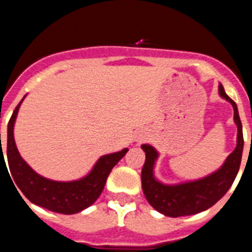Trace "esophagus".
I'll return each mask as SVG.
<instances>
[{"instance_id": "1", "label": "esophagus", "mask_w": 252, "mask_h": 252, "mask_svg": "<svg viewBox=\"0 0 252 252\" xmlns=\"http://www.w3.org/2000/svg\"><path fill=\"white\" fill-rule=\"evenodd\" d=\"M143 139V137L142 138H138V142H140V140H142Z\"/></svg>"}]
</instances>
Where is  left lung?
Instances as JSON below:
<instances>
[{"label":"left lung","mask_w":252,"mask_h":252,"mask_svg":"<svg viewBox=\"0 0 252 252\" xmlns=\"http://www.w3.org/2000/svg\"><path fill=\"white\" fill-rule=\"evenodd\" d=\"M219 94L233 108V122L237 126L236 148L226 158L223 164L214 173L188 182L165 185L154 176V165L159 153L149 144H142L146 152V162L142 169V188L149 205L164 216L180 217L196 215L212 207L225 196L239 173L241 164L244 135L236 103L225 93L221 84Z\"/></svg>","instance_id":"obj_1"}]
</instances>
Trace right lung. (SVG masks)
<instances>
[{
  "mask_svg": "<svg viewBox=\"0 0 252 252\" xmlns=\"http://www.w3.org/2000/svg\"><path fill=\"white\" fill-rule=\"evenodd\" d=\"M25 98L26 95L13 110L12 117L7 126V160L8 168L13 178L12 182L15 181L16 186L21 189L22 193L30 202L40 207L58 212V214H78L92 206L98 199V197L103 192L110 171L126 156L129 149L124 148L119 152L101 156L93 165L92 171L79 180L54 181L40 176L21 157L19 149L16 147L15 137H13L16 118ZM2 164L6 165L3 152H2L1 158V165ZM4 169H7V167Z\"/></svg>",
  "mask_w": 252,
  "mask_h": 252,
  "instance_id": "right-lung-1",
  "label": "right lung"
}]
</instances>
